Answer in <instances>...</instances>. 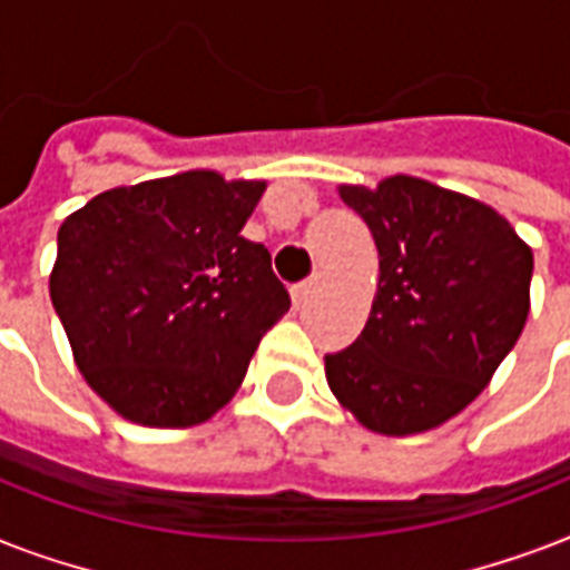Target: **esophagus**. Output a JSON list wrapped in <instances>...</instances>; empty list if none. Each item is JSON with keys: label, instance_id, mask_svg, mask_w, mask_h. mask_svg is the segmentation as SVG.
Masks as SVG:
<instances>
[{"label": "esophagus", "instance_id": "1", "mask_svg": "<svg viewBox=\"0 0 570 570\" xmlns=\"http://www.w3.org/2000/svg\"><path fill=\"white\" fill-rule=\"evenodd\" d=\"M313 286H316V281H302V284L293 286V304H295V307H302V304L311 298Z\"/></svg>", "mask_w": 570, "mask_h": 570}]
</instances>
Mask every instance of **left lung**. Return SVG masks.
Returning a JSON list of instances; mask_svg holds the SVG:
<instances>
[{
  "label": "left lung",
  "mask_w": 570,
  "mask_h": 570,
  "mask_svg": "<svg viewBox=\"0 0 570 570\" xmlns=\"http://www.w3.org/2000/svg\"><path fill=\"white\" fill-rule=\"evenodd\" d=\"M379 248L361 337L325 355L331 393L370 432L405 438L461 414L530 316L532 248L476 197L396 174L340 186Z\"/></svg>",
  "instance_id": "obj_1"
}]
</instances>
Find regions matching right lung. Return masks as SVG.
<instances>
[{"mask_svg":"<svg viewBox=\"0 0 570 570\" xmlns=\"http://www.w3.org/2000/svg\"><path fill=\"white\" fill-rule=\"evenodd\" d=\"M263 191L183 171L102 191L58 227L49 298L82 379L129 423L209 420L289 311L268 250L242 236Z\"/></svg>","mask_w":570,"mask_h":570,"instance_id":"add662e5","label":"right lung"}]
</instances>
